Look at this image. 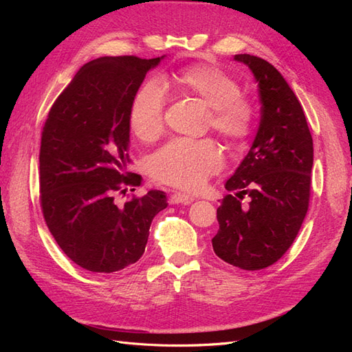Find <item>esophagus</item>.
<instances>
[{
    "mask_svg": "<svg viewBox=\"0 0 352 352\" xmlns=\"http://www.w3.org/2000/svg\"><path fill=\"white\" fill-rule=\"evenodd\" d=\"M195 198L192 195H188V194H182V192H176L172 197H170L168 202L170 204H190Z\"/></svg>",
    "mask_w": 352,
    "mask_h": 352,
    "instance_id": "obj_1",
    "label": "esophagus"
}]
</instances>
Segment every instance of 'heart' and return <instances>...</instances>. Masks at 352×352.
Returning a JSON list of instances; mask_svg holds the SVG:
<instances>
[{"label":"heart","mask_w":352,"mask_h":352,"mask_svg":"<svg viewBox=\"0 0 352 352\" xmlns=\"http://www.w3.org/2000/svg\"><path fill=\"white\" fill-rule=\"evenodd\" d=\"M177 88L210 109V124L221 138L239 142L252 126V107L241 98V87L230 74L208 65L189 66L173 76ZM166 92L158 82H145L133 95L129 126L138 140L151 142L164 129ZM223 158L210 140H173L151 155L148 172L160 184L198 190L220 172Z\"/></svg>","instance_id":"1"}]
</instances>
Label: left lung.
I'll list each match as a JSON object with an SVG mask.
<instances>
[{"label": "left lung", "instance_id": "left-lung-1", "mask_svg": "<svg viewBox=\"0 0 352 352\" xmlns=\"http://www.w3.org/2000/svg\"><path fill=\"white\" fill-rule=\"evenodd\" d=\"M258 85L261 117L248 154L217 208L212 250L242 270H261L289 250L310 201L313 138L300 101L269 61L236 54ZM247 199V201H243Z\"/></svg>", "mask_w": 352, "mask_h": 352}]
</instances>
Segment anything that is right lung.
<instances>
[{
	"label": "right lung",
	"mask_w": 352,
	"mask_h": 352,
	"mask_svg": "<svg viewBox=\"0 0 352 352\" xmlns=\"http://www.w3.org/2000/svg\"><path fill=\"white\" fill-rule=\"evenodd\" d=\"M166 56L100 57L82 66L52 104L41 138V207L58 247L82 269L113 273L142 257L163 190L117 206L138 186L129 163V109L145 74ZM135 190V189H132Z\"/></svg>",
	"instance_id": "add662e5"
}]
</instances>
